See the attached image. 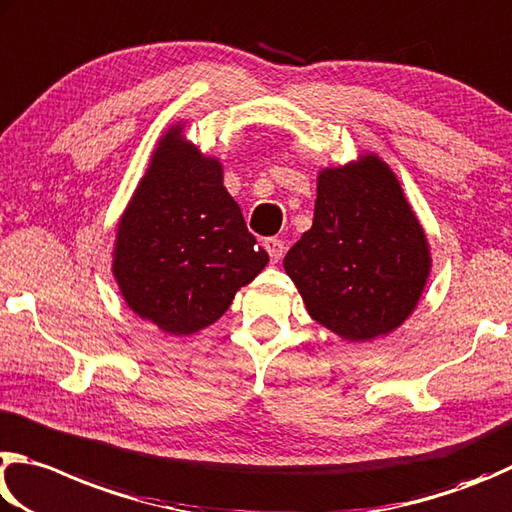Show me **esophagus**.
Instances as JSON below:
<instances>
[{
    "mask_svg": "<svg viewBox=\"0 0 512 512\" xmlns=\"http://www.w3.org/2000/svg\"><path fill=\"white\" fill-rule=\"evenodd\" d=\"M263 247L267 249V254H270L272 263H279L281 258H283V254H285V242L279 240V238H267L263 242Z\"/></svg>",
    "mask_w": 512,
    "mask_h": 512,
    "instance_id": "34e87169",
    "label": "esophagus"
}]
</instances>
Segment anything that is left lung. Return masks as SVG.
<instances>
[{
  "label": "left lung",
  "instance_id": "left-lung-1",
  "mask_svg": "<svg viewBox=\"0 0 512 512\" xmlns=\"http://www.w3.org/2000/svg\"><path fill=\"white\" fill-rule=\"evenodd\" d=\"M283 267L317 324L362 344L411 317L432 274V249L393 168L362 152L319 170L312 227Z\"/></svg>",
  "mask_w": 512,
  "mask_h": 512
}]
</instances>
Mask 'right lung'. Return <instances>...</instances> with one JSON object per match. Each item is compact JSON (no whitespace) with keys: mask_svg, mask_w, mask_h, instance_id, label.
Returning <instances> with one entry per match:
<instances>
[{"mask_svg":"<svg viewBox=\"0 0 512 512\" xmlns=\"http://www.w3.org/2000/svg\"><path fill=\"white\" fill-rule=\"evenodd\" d=\"M168 125L116 222L112 274L134 315L166 335H195L270 263L224 188L218 157Z\"/></svg>","mask_w":512,"mask_h":512,"instance_id":"right-lung-1","label":"right lung"}]
</instances>
